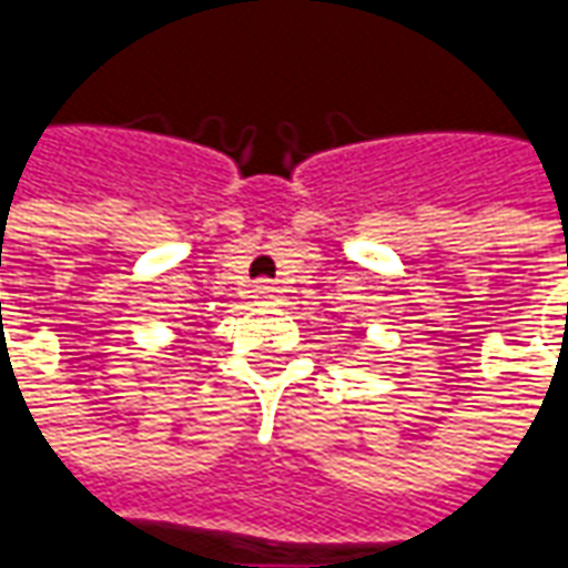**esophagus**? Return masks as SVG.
Listing matches in <instances>:
<instances>
[{
  "label": "esophagus",
  "mask_w": 568,
  "mask_h": 568,
  "mask_svg": "<svg viewBox=\"0 0 568 568\" xmlns=\"http://www.w3.org/2000/svg\"><path fill=\"white\" fill-rule=\"evenodd\" d=\"M252 297L258 301V304H280V288L273 283H267V280H261V283L252 285Z\"/></svg>",
  "instance_id": "1"
}]
</instances>
